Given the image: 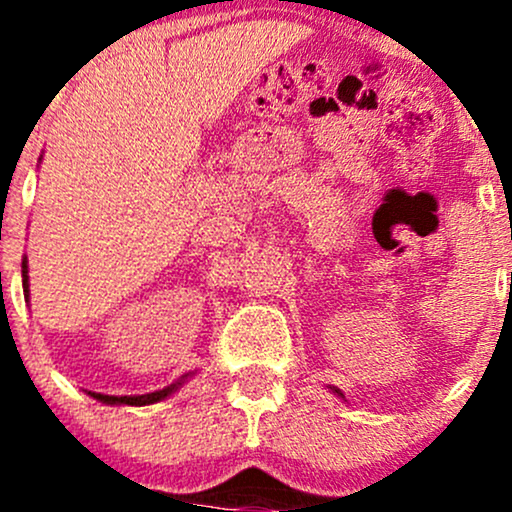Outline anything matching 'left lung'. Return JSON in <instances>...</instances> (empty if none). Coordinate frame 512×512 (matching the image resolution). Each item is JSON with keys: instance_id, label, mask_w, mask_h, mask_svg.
<instances>
[{"instance_id": "8db88e82", "label": "left lung", "mask_w": 512, "mask_h": 512, "mask_svg": "<svg viewBox=\"0 0 512 512\" xmlns=\"http://www.w3.org/2000/svg\"><path fill=\"white\" fill-rule=\"evenodd\" d=\"M334 392H337V390H334Z\"/></svg>"}]
</instances>
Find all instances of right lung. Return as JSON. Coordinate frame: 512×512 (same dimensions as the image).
I'll return each instance as SVG.
<instances>
[{
  "mask_svg": "<svg viewBox=\"0 0 512 512\" xmlns=\"http://www.w3.org/2000/svg\"><path fill=\"white\" fill-rule=\"evenodd\" d=\"M21 272H23V296L28 298V267H26V257H23V264H21ZM182 378H187V375H182ZM182 383L178 380L175 385L170 387H163V390L158 392H149V395H137V397H113V395H101V392H88L91 397H96L98 402H105V404H129V407H144V404H154V402H161L163 397H168L170 392L175 390Z\"/></svg>",
  "mask_w": 512,
  "mask_h": 512,
  "instance_id": "obj_1",
  "label": "right lung"
}]
</instances>
